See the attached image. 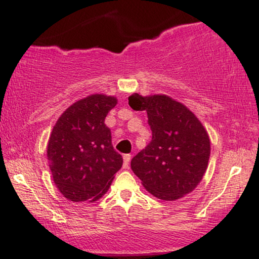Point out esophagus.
I'll use <instances>...</instances> for the list:
<instances>
[{"instance_id": "obj_1", "label": "esophagus", "mask_w": 259, "mask_h": 259, "mask_svg": "<svg viewBox=\"0 0 259 259\" xmlns=\"http://www.w3.org/2000/svg\"><path fill=\"white\" fill-rule=\"evenodd\" d=\"M123 168L124 169H129V164H130V159H132V156L130 154H124L123 156Z\"/></svg>"}]
</instances>
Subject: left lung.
Instances as JSON below:
<instances>
[{"label": "left lung", "mask_w": 259, "mask_h": 259, "mask_svg": "<svg viewBox=\"0 0 259 259\" xmlns=\"http://www.w3.org/2000/svg\"><path fill=\"white\" fill-rule=\"evenodd\" d=\"M129 106L146 111L152 140L132 159L134 174L154 197L175 201L192 192L210 156L207 130L198 118L167 95L133 94Z\"/></svg>", "instance_id": "left-lung-1"}]
</instances>
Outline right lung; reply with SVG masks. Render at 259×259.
<instances>
[{
  "instance_id": "add662e5",
  "label": "right lung",
  "mask_w": 259,
  "mask_h": 259,
  "mask_svg": "<svg viewBox=\"0 0 259 259\" xmlns=\"http://www.w3.org/2000/svg\"><path fill=\"white\" fill-rule=\"evenodd\" d=\"M118 100L94 94L74 102L58 118L47 145L53 181L73 202H95L108 191L123 158L105 124Z\"/></svg>"
}]
</instances>
